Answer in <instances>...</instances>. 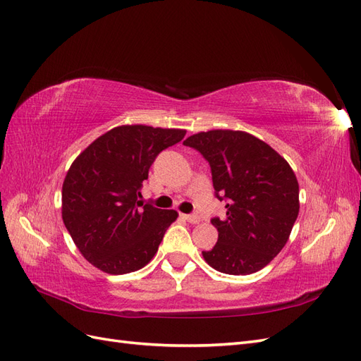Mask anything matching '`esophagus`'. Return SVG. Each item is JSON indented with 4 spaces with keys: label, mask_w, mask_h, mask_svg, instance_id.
Here are the masks:
<instances>
[{
    "label": "esophagus",
    "mask_w": 361,
    "mask_h": 361,
    "mask_svg": "<svg viewBox=\"0 0 361 361\" xmlns=\"http://www.w3.org/2000/svg\"><path fill=\"white\" fill-rule=\"evenodd\" d=\"M184 219H186L189 224H200L201 218L198 214H183Z\"/></svg>",
    "instance_id": "34e87169"
}]
</instances>
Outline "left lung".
I'll use <instances>...</instances> for the list:
<instances>
[{
	"instance_id": "8db88e82",
	"label": "left lung",
	"mask_w": 361,
	"mask_h": 361,
	"mask_svg": "<svg viewBox=\"0 0 361 361\" xmlns=\"http://www.w3.org/2000/svg\"><path fill=\"white\" fill-rule=\"evenodd\" d=\"M183 143L210 163L216 197L228 201L226 218L212 219L218 242L202 251L204 260L230 275L263 269L284 248L300 213V184L290 164L246 131H201Z\"/></svg>"
}]
</instances>
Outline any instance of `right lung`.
I'll return each mask as SVG.
<instances>
[{
	"mask_svg": "<svg viewBox=\"0 0 361 361\" xmlns=\"http://www.w3.org/2000/svg\"><path fill=\"white\" fill-rule=\"evenodd\" d=\"M186 130L119 126L72 161L61 188V218L81 255L110 275L142 269L156 255L175 210L137 201L157 154Z\"/></svg>",
	"mask_w": 361,
	"mask_h": 361,
	"instance_id": "obj_1",
	"label": "right lung"
}]
</instances>
